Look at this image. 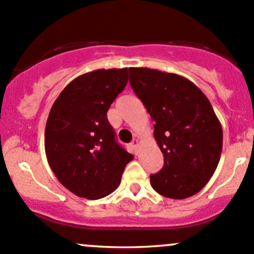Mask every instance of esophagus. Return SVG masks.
Masks as SVG:
<instances>
[{
	"mask_svg": "<svg viewBox=\"0 0 254 254\" xmlns=\"http://www.w3.org/2000/svg\"><path fill=\"white\" fill-rule=\"evenodd\" d=\"M138 145H139V140L135 139V138H134V139L132 140V143H130V146H132V149H133V150H134V153H135V151H137Z\"/></svg>",
	"mask_w": 254,
	"mask_h": 254,
	"instance_id": "obj_1",
	"label": "esophagus"
}]
</instances>
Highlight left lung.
Segmentation results:
<instances>
[{"label":"left lung","mask_w":254,"mask_h":254,"mask_svg":"<svg viewBox=\"0 0 254 254\" xmlns=\"http://www.w3.org/2000/svg\"><path fill=\"white\" fill-rule=\"evenodd\" d=\"M129 83L154 125L164 166L150 175L164 197L185 199L199 192L215 172L223 128L203 91L187 78L150 68H129Z\"/></svg>","instance_id":"obj_1"}]
</instances>
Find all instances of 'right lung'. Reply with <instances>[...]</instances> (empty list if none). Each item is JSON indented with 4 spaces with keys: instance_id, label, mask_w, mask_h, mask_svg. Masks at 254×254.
Masks as SVG:
<instances>
[{
    "instance_id": "add662e5",
    "label": "right lung",
    "mask_w": 254,
    "mask_h": 254,
    "mask_svg": "<svg viewBox=\"0 0 254 254\" xmlns=\"http://www.w3.org/2000/svg\"><path fill=\"white\" fill-rule=\"evenodd\" d=\"M128 82L127 68L96 69L67 85L52 105L45 128V153L60 182L87 199L114 192L133 159L116 142L106 117Z\"/></svg>"
}]
</instances>
